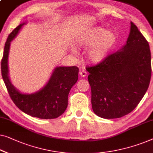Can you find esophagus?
Returning <instances> with one entry per match:
<instances>
[{"label":"esophagus","instance_id":"1","mask_svg":"<svg viewBox=\"0 0 153 153\" xmlns=\"http://www.w3.org/2000/svg\"><path fill=\"white\" fill-rule=\"evenodd\" d=\"M79 75L83 78V77H85L86 76H87V72H86L85 71H84V70H82V71L79 72Z\"/></svg>","mask_w":153,"mask_h":153}]
</instances>
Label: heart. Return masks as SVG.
<instances>
[{
  "label": "heart",
  "instance_id": "obj_1",
  "mask_svg": "<svg viewBox=\"0 0 153 153\" xmlns=\"http://www.w3.org/2000/svg\"><path fill=\"white\" fill-rule=\"evenodd\" d=\"M118 35L113 30L97 26L85 30L79 37V44L82 47L89 48L85 56L92 64H101L107 61L118 45ZM72 52L76 53L75 49Z\"/></svg>",
  "mask_w": 153,
  "mask_h": 153
}]
</instances>
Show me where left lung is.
<instances>
[{"label":"left lung","instance_id":"1","mask_svg":"<svg viewBox=\"0 0 153 153\" xmlns=\"http://www.w3.org/2000/svg\"><path fill=\"white\" fill-rule=\"evenodd\" d=\"M91 102L103 119L120 118L131 112L146 92L151 77L149 44L130 22L126 45L103 63L88 68Z\"/></svg>","mask_w":153,"mask_h":153}]
</instances>
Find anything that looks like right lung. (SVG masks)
<instances>
[{
    "instance_id": "add662e5",
    "label": "right lung",
    "mask_w": 153,
    "mask_h": 153,
    "mask_svg": "<svg viewBox=\"0 0 153 153\" xmlns=\"http://www.w3.org/2000/svg\"><path fill=\"white\" fill-rule=\"evenodd\" d=\"M25 24L22 23L15 28L5 43L1 61L4 83L15 105L25 114L39 119L57 118L68 107V94L78 80L79 68L76 66H57L53 70L49 80L39 91L28 94L18 90L9 76L8 58L11 42L16 38Z\"/></svg>"
}]
</instances>
